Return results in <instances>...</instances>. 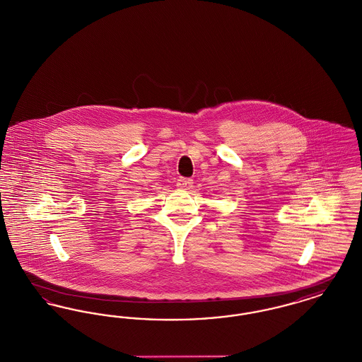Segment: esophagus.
Masks as SVG:
<instances>
[{"label": "esophagus", "instance_id": "34e87169", "mask_svg": "<svg viewBox=\"0 0 362 362\" xmlns=\"http://www.w3.org/2000/svg\"><path fill=\"white\" fill-rule=\"evenodd\" d=\"M192 180L191 179H187V177H180V179H177V182H176V186L179 187L180 189H189L192 187Z\"/></svg>", "mask_w": 362, "mask_h": 362}]
</instances>
